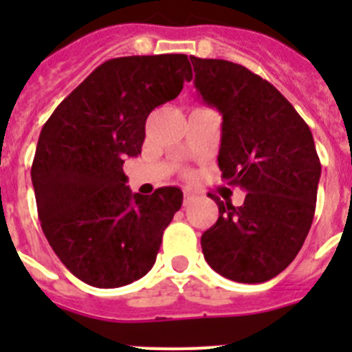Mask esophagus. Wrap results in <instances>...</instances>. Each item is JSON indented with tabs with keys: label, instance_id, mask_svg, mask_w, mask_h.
Returning a JSON list of instances; mask_svg holds the SVG:
<instances>
[{
	"label": "esophagus",
	"instance_id": "34e87169",
	"mask_svg": "<svg viewBox=\"0 0 352 352\" xmlns=\"http://www.w3.org/2000/svg\"><path fill=\"white\" fill-rule=\"evenodd\" d=\"M194 199H195L194 192H190V190L183 192V204H185V206H188V204H190Z\"/></svg>",
	"mask_w": 352,
	"mask_h": 352
}]
</instances>
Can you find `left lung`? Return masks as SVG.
<instances>
[{
	"instance_id": "obj_1",
	"label": "left lung",
	"mask_w": 352,
	"mask_h": 352,
	"mask_svg": "<svg viewBox=\"0 0 352 352\" xmlns=\"http://www.w3.org/2000/svg\"><path fill=\"white\" fill-rule=\"evenodd\" d=\"M194 84L222 114V178L247 190L241 206L220 201L201 238L204 259L229 280L261 284L298 256L316 213L321 162L312 132L268 80L226 60L190 56Z\"/></svg>"
}]
</instances>
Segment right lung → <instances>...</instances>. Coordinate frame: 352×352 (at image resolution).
Wrapping results in <instances>:
<instances>
[{
    "label": "right lung",
    "instance_id": "add662e5",
    "mask_svg": "<svg viewBox=\"0 0 352 352\" xmlns=\"http://www.w3.org/2000/svg\"><path fill=\"white\" fill-rule=\"evenodd\" d=\"M190 79L185 54L107 60L42 126L31 166L40 226L61 263L88 285L121 287L153 268L183 192L132 194L123 164L141 153L149 113Z\"/></svg>",
    "mask_w": 352,
    "mask_h": 352
}]
</instances>
